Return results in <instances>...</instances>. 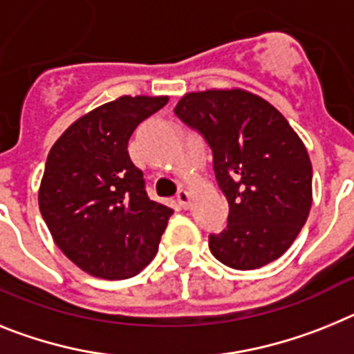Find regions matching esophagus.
Returning <instances> with one entry per match:
<instances>
[{
  "mask_svg": "<svg viewBox=\"0 0 354 354\" xmlns=\"http://www.w3.org/2000/svg\"><path fill=\"white\" fill-rule=\"evenodd\" d=\"M176 199H178V203H180V207L185 208V210H187V208L190 207V199H192V198H190V194H189V192H187V190L181 189L180 192H178Z\"/></svg>",
  "mask_w": 354,
  "mask_h": 354,
  "instance_id": "esophagus-1",
  "label": "esophagus"
}]
</instances>
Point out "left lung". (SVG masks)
I'll return each instance as SVG.
<instances>
[{"label": "left lung", "instance_id": "8db88e82", "mask_svg": "<svg viewBox=\"0 0 354 354\" xmlns=\"http://www.w3.org/2000/svg\"><path fill=\"white\" fill-rule=\"evenodd\" d=\"M174 113L205 137L228 199V226L210 235L212 254L239 270L278 260L312 207V162L299 135L269 101L244 88L189 92Z\"/></svg>", "mask_w": 354, "mask_h": 354}]
</instances>
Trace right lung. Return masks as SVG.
<instances>
[{"instance_id": "obj_1", "label": "right lung", "mask_w": 354, "mask_h": 354, "mask_svg": "<svg viewBox=\"0 0 354 354\" xmlns=\"http://www.w3.org/2000/svg\"><path fill=\"white\" fill-rule=\"evenodd\" d=\"M167 101L118 97L76 119L49 149L39 189L42 219L60 251L91 276L131 278L158 251L173 208L147 198L128 140Z\"/></svg>"}]
</instances>
